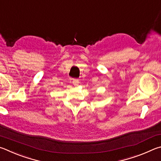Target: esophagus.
Returning <instances> with one entry per match:
<instances>
[{
	"label": "esophagus",
	"instance_id": "obj_1",
	"mask_svg": "<svg viewBox=\"0 0 161 161\" xmlns=\"http://www.w3.org/2000/svg\"><path fill=\"white\" fill-rule=\"evenodd\" d=\"M73 86H78L79 80H78V79H73Z\"/></svg>",
	"mask_w": 161,
	"mask_h": 161
}]
</instances>
